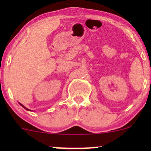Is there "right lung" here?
<instances>
[{"label": "right lung", "mask_w": 151, "mask_h": 151, "mask_svg": "<svg viewBox=\"0 0 151 151\" xmlns=\"http://www.w3.org/2000/svg\"><path fill=\"white\" fill-rule=\"evenodd\" d=\"M19 104H20V105H21V106H22V107H24V108H25V109H27V110H30V109H28V108L25 107V106H23V105H22V104H20V103H19Z\"/></svg>", "instance_id": "1"}]
</instances>
